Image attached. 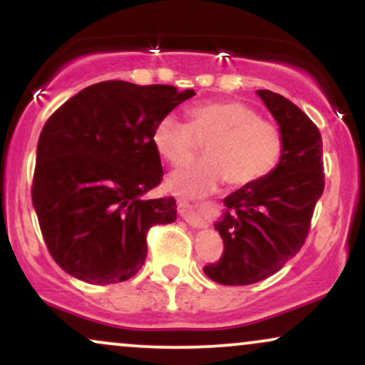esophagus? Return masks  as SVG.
<instances>
[{
	"label": "esophagus",
	"mask_w": 365,
	"mask_h": 365,
	"mask_svg": "<svg viewBox=\"0 0 365 365\" xmlns=\"http://www.w3.org/2000/svg\"><path fill=\"white\" fill-rule=\"evenodd\" d=\"M195 211H197V206H194V204H190L185 199H178V212H180V216L185 217V220H188V221H194V220L197 221Z\"/></svg>",
	"instance_id": "obj_1"
}]
</instances>
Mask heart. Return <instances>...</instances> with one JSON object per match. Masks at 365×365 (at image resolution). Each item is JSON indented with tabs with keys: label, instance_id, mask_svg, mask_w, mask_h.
Returning a JSON list of instances; mask_svg holds the SVG:
<instances>
[{
	"label": "heart",
	"instance_id": "1",
	"mask_svg": "<svg viewBox=\"0 0 365 365\" xmlns=\"http://www.w3.org/2000/svg\"><path fill=\"white\" fill-rule=\"evenodd\" d=\"M206 142V158L175 171L168 188L182 197H200L228 182L250 187L278 166L283 135L271 121L259 118L240 101H207L188 110V123L175 113L161 116L153 128V145L171 166H182Z\"/></svg>",
	"mask_w": 365,
	"mask_h": 365
}]
</instances>
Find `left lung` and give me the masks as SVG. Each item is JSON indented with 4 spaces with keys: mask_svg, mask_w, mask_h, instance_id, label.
<instances>
[{
    "mask_svg": "<svg viewBox=\"0 0 365 365\" xmlns=\"http://www.w3.org/2000/svg\"><path fill=\"white\" fill-rule=\"evenodd\" d=\"M283 135L278 166L261 182L225 197L215 223L223 238L220 261L204 273L221 284H252L279 271L300 250L324 190L322 140L316 125L283 96L257 91Z\"/></svg>",
    "mask_w": 365,
    "mask_h": 365,
    "instance_id": "1",
    "label": "left lung"
}]
</instances>
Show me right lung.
<instances>
[{"instance_id": "right-lung-1", "label": "right lung", "mask_w": 365, "mask_h": 365, "mask_svg": "<svg viewBox=\"0 0 365 365\" xmlns=\"http://www.w3.org/2000/svg\"><path fill=\"white\" fill-rule=\"evenodd\" d=\"M194 96L173 86L106 81L49 116L37 142L32 204L63 271L113 284L140 269L148 230L177 220L173 197L142 199L163 178L153 128Z\"/></svg>"}]
</instances>
